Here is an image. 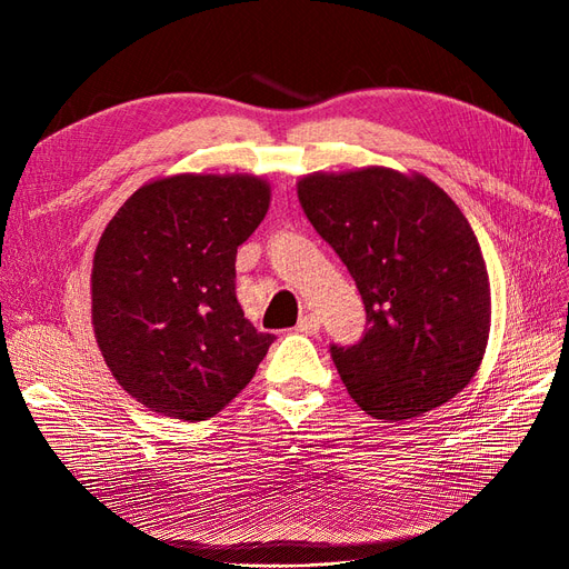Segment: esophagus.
Listing matches in <instances>:
<instances>
[{
  "label": "esophagus",
  "mask_w": 569,
  "mask_h": 569,
  "mask_svg": "<svg viewBox=\"0 0 569 569\" xmlns=\"http://www.w3.org/2000/svg\"><path fill=\"white\" fill-rule=\"evenodd\" d=\"M297 332H301V335H318L320 332V320L316 318V316H303V318H299V322H297Z\"/></svg>",
  "instance_id": "1"
}]
</instances>
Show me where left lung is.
Here are the masks:
<instances>
[{
    "instance_id": "8db88e82",
    "label": "left lung",
    "mask_w": 569,
    "mask_h": 569,
    "mask_svg": "<svg viewBox=\"0 0 569 569\" xmlns=\"http://www.w3.org/2000/svg\"><path fill=\"white\" fill-rule=\"evenodd\" d=\"M299 201L366 303L368 327L330 353L353 401L377 420H410L470 385L491 327L489 274L456 201L391 168L313 173Z\"/></svg>"
}]
</instances>
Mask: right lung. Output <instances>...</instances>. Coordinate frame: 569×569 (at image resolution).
<instances>
[{
    "label": "right lung",
    "instance_id": "right-lung-1",
    "mask_svg": "<svg viewBox=\"0 0 569 569\" xmlns=\"http://www.w3.org/2000/svg\"><path fill=\"white\" fill-rule=\"evenodd\" d=\"M270 184L256 176L182 173L120 206L92 266V325L132 399L199 422L242 391L268 353L234 295L237 247L261 226Z\"/></svg>",
    "mask_w": 569,
    "mask_h": 569
}]
</instances>
